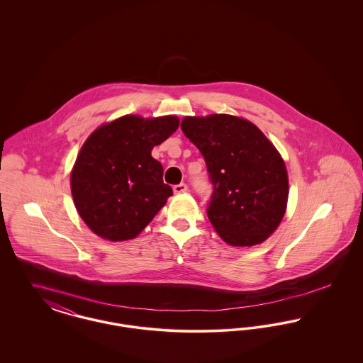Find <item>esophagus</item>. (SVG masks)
Instances as JSON below:
<instances>
[{"instance_id":"obj_1","label":"esophagus","mask_w":363,"mask_h":363,"mask_svg":"<svg viewBox=\"0 0 363 363\" xmlns=\"http://www.w3.org/2000/svg\"><path fill=\"white\" fill-rule=\"evenodd\" d=\"M174 193H185L188 190V185L186 184H178V185H174Z\"/></svg>"}]
</instances>
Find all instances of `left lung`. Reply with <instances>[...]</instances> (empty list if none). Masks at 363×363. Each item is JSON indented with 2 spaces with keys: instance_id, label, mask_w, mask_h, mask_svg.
I'll use <instances>...</instances> for the list:
<instances>
[{
  "instance_id": "left-lung-1",
  "label": "left lung",
  "mask_w": 363,
  "mask_h": 363,
  "mask_svg": "<svg viewBox=\"0 0 363 363\" xmlns=\"http://www.w3.org/2000/svg\"><path fill=\"white\" fill-rule=\"evenodd\" d=\"M184 135L200 150L213 186L211 225L233 246L265 241L281 222L289 177L274 144L252 122L228 114L185 117Z\"/></svg>"
}]
</instances>
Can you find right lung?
Returning <instances> with one entry per match:
<instances>
[{
    "mask_svg": "<svg viewBox=\"0 0 363 363\" xmlns=\"http://www.w3.org/2000/svg\"><path fill=\"white\" fill-rule=\"evenodd\" d=\"M178 125L175 116H123L86 138L70 189L79 215L96 235L114 242L135 238L173 196L151 151Z\"/></svg>",
    "mask_w": 363,
    "mask_h": 363,
    "instance_id": "1",
    "label": "right lung"
}]
</instances>
